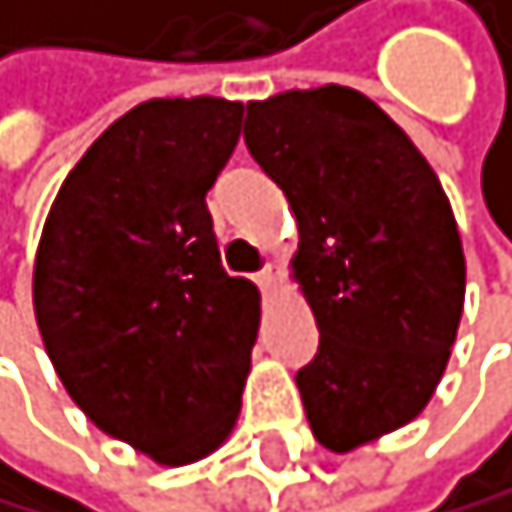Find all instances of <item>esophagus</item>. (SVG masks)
Wrapping results in <instances>:
<instances>
[{"instance_id":"34e87169","label":"esophagus","mask_w":512,"mask_h":512,"mask_svg":"<svg viewBox=\"0 0 512 512\" xmlns=\"http://www.w3.org/2000/svg\"><path fill=\"white\" fill-rule=\"evenodd\" d=\"M280 277H283V271L277 264H267L264 271L258 274V287L264 290V293H274L277 290V283H280Z\"/></svg>"}]
</instances>
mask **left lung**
<instances>
[{"label":"left lung","mask_w":512,"mask_h":512,"mask_svg":"<svg viewBox=\"0 0 512 512\" xmlns=\"http://www.w3.org/2000/svg\"><path fill=\"white\" fill-rule=\"evenodd\" d=\"M245 144L296 216L293 277L319 326L296 387L313 435L351 452L426 410L465 309V251L439 177L351 86L248 102Z\"/></svg>","instance_id":"obj_1"}]
</instances>
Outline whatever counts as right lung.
<instances>
[{"label":"right lung","mask_w":512,"mask_h":512,"mask_svg":"<svg viewBox=\"0 0 512 512\" xmlns=\"http://www.w3.org/2000/svg\"><path fill=\"white\" fill-rule=\"evenodd\" d=\"M245 106L151 99L89 144L47 212L34 319L70 400L157 465L229 439L251 371L261 293L222 271L206 193Z\"/></svg>","instance_id":"add662e5"}]
</instances>
